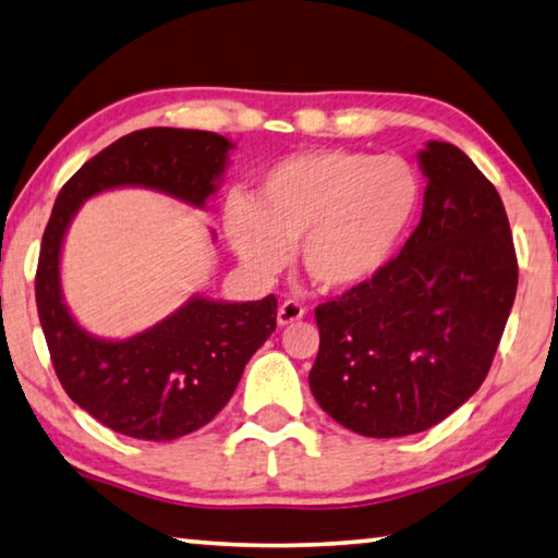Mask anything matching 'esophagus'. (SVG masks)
Returning a JSON list of instances; mask_svg holds the SVG:
<instances>
[{
    "label": "esophagus",
    "mask_w": 558,
    "mask_h": 558,
    "mask_svg": "<svg viewBox=\"0 0 558 558\" xmlns=\"http://www.w3.org/2000/svg\"><path fill=\"white\" fill-rule=\"evenodd\" d=\"M302 317H305V307H302L300 302H295V300H286L278 307V325L280 327L298 323V319H302Z\"/></svg>",
    "instance_id": "obj_1"
}]
</instances>
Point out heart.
Listing matches in <instances>:
<instances>
[{"instance_id": "b5f03b06", "label": "heart", "mask_w": 558, "mask_h": 558, "mask_svg": "<svg viewBox=\"0 0 558 558\" xmlns=\"http://www.w3.org/2000/svg\"><path fill=\"white\" fill-rule=\"evenodd\" d=\"M418 204V174L405 159L315 149L272 165L253 199L233 194L223 231L253 276H278L298 245L315 288L352 292L389 268Z\"/></svg>"}]
</instances>
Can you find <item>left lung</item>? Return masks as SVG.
<instances>
[{"label": "left lung", "mask_w": 558, "mask_h": 558, "mask_svg": "<svg viewBox=\"0 0 558 558\" xmlns=\"http://www.w3.org/2000/svg\"><path fill=\"white\" fill-rule=\"evenodd\" d=\"M421 223L369 286L315 310L310 389L366 438L428 430L480 389L517 295L512 231L493 182L450 143L418 153Z\"/></svg>", "instance_id": "8db88e82"}]
</instances>
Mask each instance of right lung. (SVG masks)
<instances>
[{
    "label": "right lung",
    "instance_id": "obj_1",
    "mask_svg": "<svg viewBox=\"0 0 558 558\" xmlns=\"http://www.w3.org/2000/svg\"><path fill=\"white\" fill-rule=\"evenodd\" d=\"M231 140L204 130L130 132L63 184L44 231L36 307L56 376L102 426L137 440H174L206 426L241 381L248 359L276 329L278 300L226 302L192 295L162 323L128 339L90 335L61 290V248L83 202L120 186L204 209L229 165Z\"/></svg>",
    "mask_w": 558,
    "mask_h": 558
}]
</instances>
